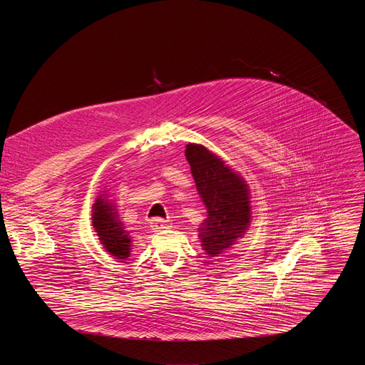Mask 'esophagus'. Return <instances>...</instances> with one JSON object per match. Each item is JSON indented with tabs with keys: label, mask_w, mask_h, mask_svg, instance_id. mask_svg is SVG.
<instances>
[{
	"label": "esophagus",
	"mask_w": 365,
	"mask_h": 365,
	"mask_svg": "<svg viewBox=\"0 0 365 365\" xmlns=\"http://www.w3.org/2000/svg\"><path fill=\"white\" fill-rule=\"evenodd\" d=\"M150 228H151L154 232H158V231H162V230L168 228V222H166L165 220H162V218H154V220H151V222H150Z\"/></svg>",
	"instance_id": "esophagus-1"
}]
</instances>
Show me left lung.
I'll use <instances>...</instances> for the list:
<instances>
[{
  "instance_id": "left-lung-1",
  "label": "left lung",
  "mask_w": 365,
  "mask_h": 365,
  "mask_svg": "<svg viewBox=\"0 0 365 365\" xmlns=\"http://www.w3.org/2000/svg\"><path fill=\"white\" fill-rule=\"evenodd\" d=\"M185 155L207 212L199 238L203 250L217 257L242 237L250 224L248 189L242 178L203 145L187 144Z\"/></svg>"
}]
</instances>
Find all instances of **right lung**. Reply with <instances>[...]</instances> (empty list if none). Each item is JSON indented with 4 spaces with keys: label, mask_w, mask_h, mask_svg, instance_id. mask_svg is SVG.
Returning a JSON list of instances; mask_svg holds the SVG:
<instances>
[{
    "label": "right lung",
    "mask_w": 365,
    "mask_h": 365,
    "mask_svg": "<svg viewBox=\"0 0 365 365\" xmlns=\"http://www.w3.org/2000/svg\"><path fill=\"white\" fill-rule=\"evenodd\" d=\"M92 211V225L98 232L103 248L118 259L130 257L131 240L123 224L117 220L115 206L107 199H96Z\"/></svg>",
    "instance_id": "add662e5"
}]
</instances>
